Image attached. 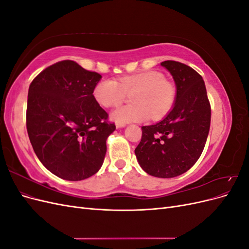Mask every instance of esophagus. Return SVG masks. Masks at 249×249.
I'll use <instances>...</instances> for the list:
<instances>
[{
    "mask_svg": "<svg viewBox=\"0 0 249 249\" xmlns=\"http://www.w3.org/2000/svg\"><path fill=\"white\" fill-rule=\"evenodd\" d=\"M125 125V124H116V127L118 129V127H124Z\"/></svg>",
    "mask_w": 249,
    "mask_h": 249,
    "instance_id": "1",
    "label": "esophagus"
}]
</instances>
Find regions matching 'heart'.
<instances>
[{"label":"heart","mask_w":249,"mask_h":249,"mask_svg":"<svg viewBox=\"0 0 249 249\" xmlns=\"http://www.w3.org/2000/svg\"><path fill=\"white\" fill-rule=\"evenodd\" d=\"M132 94V105L120 107L112 113L118 124L141 122L149 116L160 119L171 109L177 88L159 71H144L124 76L116 81L101 80L93 89L94 100L105 108L117 107Z\"/></svg>","instance_id":"1"}]
</instances>
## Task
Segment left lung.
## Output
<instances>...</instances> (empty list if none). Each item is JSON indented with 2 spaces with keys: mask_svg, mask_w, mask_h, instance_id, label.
<instances>
[{
  "mask_svg": "<svg viewBox=\"0 0 249 249\" xmlns=\"http://www.w3.org/2000/svg\"><path fill=\"white\" fill-rule=\"evenodd\" d=\"M161 65L176 82V103L160 123L141 127L135 155L148 175L168 178L183 175L199 159L210 131L211 105L196 71L172 60Z\"/></svg>",
  "mask_w": 249,
  "mask_h": 249,
  "instance_id": "8db88e82",
  "label": "left lung"
}]
</instances>
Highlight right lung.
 Instances as JSON below:
<instances>
[{"label": "right lung", "mask_w": 249, "mask_h": 249, "mask_svg": "<svg viewBox=\"0 0 249 249\" xmlns=\"http://www.w3.org/2000/svg\"><path fill=\"white\" fill-rule=\"evenodd\" d=\"M102 76L63 60L43 70L29 87L27 131L37 158L55 176L82 180L99 171L114 123L94 100Z\"/></svg>", "instance_id": "add662e5"}]
</instances>
